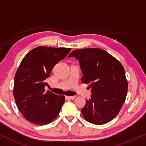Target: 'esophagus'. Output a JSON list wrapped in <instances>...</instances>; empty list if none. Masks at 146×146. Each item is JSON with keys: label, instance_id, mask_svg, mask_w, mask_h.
<instances>
[{"label": "esophagus", "instance_id": "obj_1", "mask_svg": "<svg viewBox=\"0 0 146 146\" xmlns=\"http://www.w3.org/2000/svg\"><path fill=\"white\" fill-rule=\"evenodd\" d=\"M66 99H70V100H74L75 98V96H66Z\"/></svg>", "mask_w": 146, "mask_h": 146}]
</instances>
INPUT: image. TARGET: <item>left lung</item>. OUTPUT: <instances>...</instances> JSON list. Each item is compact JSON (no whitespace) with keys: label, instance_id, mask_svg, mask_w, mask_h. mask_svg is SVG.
Returning <instances> with one entry per match:
<instances>
[{"label":"left lung","instance_id":"1","mask_svg":"<svg viewBox=\"0 0 146 146\" xmlns=\"http://www.w3.org/2000/svg\"><path fill=\"white\" fill-rule=\"evenodd\" d=\"M78 60L84 76L82 83L89 84L92 95L81 112L88 122L102 125L112 120L122 108L128 84L122 64L99 48L73 51L68 57Z\"/></svg>","mask_w":146,"mask_h":146}]
</instances>
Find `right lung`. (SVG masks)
<instances>
[{"mask_svg": "<svg viewBox=\"0 0 146 146\" xmlns=\"http://www.w3.org/2000/svg\"><path fill=\"white\" fill-rule=\"evenodd\" d=\"M71 48L38 46L26 54L17 69L13 96L20 112L26 119L38 125L51 123L58 115L64 96L45 92L46 80L53 68L67 56Z\"/></svg>", "mask_w": 146, "mask_h": 146, "instance_id": "add662e5", "label": "right lung"}]
</instances>
